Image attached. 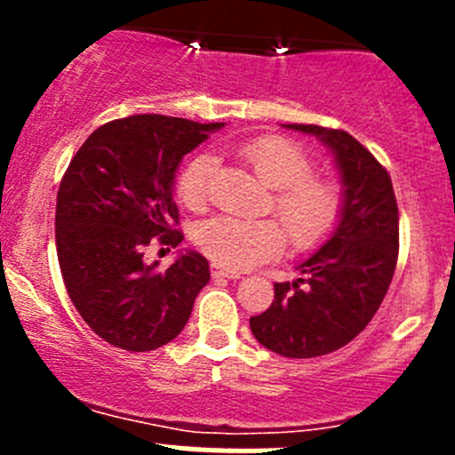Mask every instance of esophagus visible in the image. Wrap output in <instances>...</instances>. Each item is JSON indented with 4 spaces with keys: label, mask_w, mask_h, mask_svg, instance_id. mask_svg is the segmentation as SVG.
Instances as JSON below:
<instances>
[{
    "label": "esophagus",
    "mask_w": 455,
    "mask_h": 455,
    "mask_svg": "<svg viewBox=\"0 0 455 455\" xmlns=\"http://www.w3.org/2000/svg\"><path fill=\"white\" fill-rule=\"evenodd\" d=\"M211 275H213V279H240V273H235V270L220 268V266H213V268H211Z\"/></svg>",
    "instance_id": "34e87169"
}]
</instances>
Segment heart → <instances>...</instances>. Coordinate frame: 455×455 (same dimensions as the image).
I'll use <instances>...</instances> for the list:
<instances>
[{"mask_svg":"<svg viewBox=\"0 0 455 455\" xmlns=\"http://www.w3.org/2000/svg\"><path fill=\"white\" fill-rule=\"evenodd\" d=\"M237 156L251 164L264 185L275 191V213L288 228L292 244L301 251L316 249L332 235L341 218V191L334 182L313 178V160L299 145L283 136H257L237 147ZM215 156L200 154L178 178V198L189 209H202L209 200ZM196 242L215 264L244 270L277 257L286 246V231L277 220H242L218 215L200 224Z\"/></svg>","mask_w":455,"mask_h":455,"instance_id":"1","label":"heart"}]
</instances>
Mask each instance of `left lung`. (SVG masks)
Instances as JSON below:
<instances>
[{
  "mask_svg": "<svg viewBox=\"0 0 455 455\" xmlns=\"http://www.w3.org/2000/svg\"><path fill=\"white\" fill-rule=\"evenodd\" d=\"M316 136L341 180V218L308 259L301 277L275 283V301L251 316L255 339L288 359L328 355L350 343L379 310L398 257V206L383 164L347 132L286 125Z\"/></svg>",
  "mask_w": 455,
  "mask_h": 455,
  "instance_id": "8db88e82",
  "label": "left lung"
}]
</instances>
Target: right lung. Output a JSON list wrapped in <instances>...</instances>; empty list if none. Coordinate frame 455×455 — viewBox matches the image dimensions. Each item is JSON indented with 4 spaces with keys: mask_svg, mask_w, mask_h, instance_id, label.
Listing matches in <instances>:
<instances>
[{
    "mask_svg": "<svg viewBox=\"0 0 455 455\" xmlns=\"http://www.w3.org/2000/svg\"><path fill=\"white\" fill-rule=\"evenodd\" d=\"M224 123L139 114L105 123L72 158L57 194V255L72 304L100 339L149 352L182 332L209 283V261L180 251L164 273L145 264L154 237L178 246L176 172Z\"/></svg>",
    "mask_w": 455,
    "mask_h": 455,
    "instance_id": "right-lung-1",
    "label": "right lung"
}]
</instances>
